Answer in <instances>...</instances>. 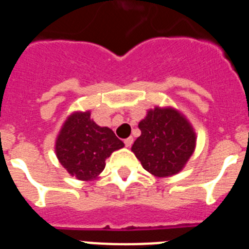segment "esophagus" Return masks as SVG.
I'll return each mask as SVG.
<instances>
[{
    "mask_svg": "<svg viewBox=\"0 0 249 249\" xmlns=\"http://www.w3.org/2000/svg\"><path fill=\"white\" fill-rule=\"evenodd\" d=\"M133 142H134V139L131 137H129V138H126V139L124 140V142H125V146H126V148H130L131 146V144H133Z\"/></svg>",
    "mask_w": 249,
    "mask_h": 249,
    "instance_id": "34e87169",
    "label": "esophagus"
}]
</instances>
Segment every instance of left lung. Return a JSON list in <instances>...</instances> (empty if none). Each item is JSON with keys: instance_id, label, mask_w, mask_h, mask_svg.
Segmentation results:
<instances>
[{"instance_id": "8db88e82", "label": "left lung", "mask_w": 249, "mask_h": 249, "mask_svg": "<svg viewBox=\"0 0 249 249\" xmlns=\"http://www.w3.org/2000/svg\"><path fill=\"white\" fill-rule=\"evenodd\" d=\"M138 126L142 134L131 151L146 172L165 178L184 169L196 145V130L184 114L173 107H155Z\"/></svg>"}]
</instances>
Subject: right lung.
Returning <instances> with one entry per match:
<instances>
[{
  "label": "right lung",
  "instance_id": "add662e5",
  "mask_svg": "<svg viewBox=\"0 0 249 249\" xmlns=\"http://www.w3.org/2000/svg\"><path fill=\"white\" fill-rule=\"evenodd\" d=\"M124 148L107 126H99L90 110L72 111L62 124L55 140V153L60 164L79 180H94L105 168L107 158Z\"/></svg>",
  "mask_w": 249,
  "mask_h": 249
}]
</instances>
